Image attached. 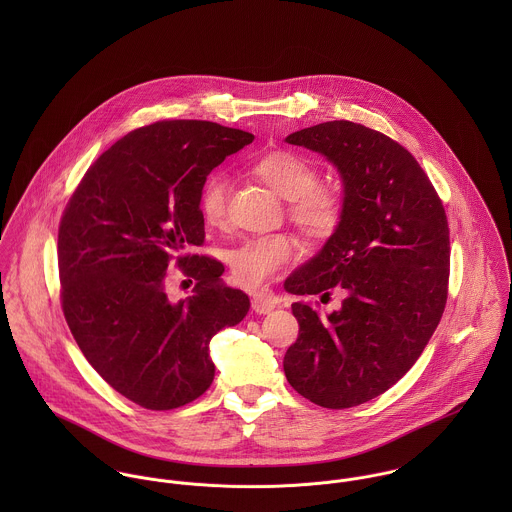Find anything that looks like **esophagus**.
<instances>
[{
  "label": "esophagus",
  "mask_w": 512,
  "mask_h": 512,
  "mask_svg": "<svg viewBox=\"0 0 512 512\" xmlns=\"http://www.w3.org/2000/svg\"><path fill=\"white\" fill-rule=\"evenodd\" d=\"M252 309L256 313H270L276 309V299L272 295H254L252 297Z\"/></svg>",
  "instance_id": "1"
}]
</instances>
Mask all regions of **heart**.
I'll return each mask as SVG.
<instances>
[{
    "mask_svg": "<svg viewBox=\"0 0 512 512\" xmlns=\"http://www.w3.org/2000/svg\"><path fill=\"white\" fill-rule=\"evenodd\" d=\"M250 171L276 195L288 201L290 219L309 236L327 238L343 220V195L327 185H317L319 175L303 155L278 149L252 161ZM228 181L222 173H213L203 183L199 209L209 226L219 228L226 220ZM297 244L288 234L256 236L240 242L228 252V264L234 280L258 290L268 284L295 258Z\"/></svg>",
    "mask_w": 512,
    "mask_h": 512,
    "instance_id": "1",
    "label": "heart"
}]
</instances>
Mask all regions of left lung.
<instances>
[{
    "label": "left lung",
    "mask_w": 512,
    "mask_h": 512,
    "mask_svg": "<svg viewBox=\"0 0 512 512\" xmlns=\"http://www.w3.org/2000/svg\"><path fill=\"white\" fill-rule=\"evenodd\" d=\"M321 153L343 183V220L286 280L295 295L345 293L321 315L293 303L299 337L286 353L293 390L323 408L386 392L418 361L438 327L449 278L443 205L414 155L355 122H323L286 138Z\"/></svg>",
    "instance_id": "1"
}]
</instances>
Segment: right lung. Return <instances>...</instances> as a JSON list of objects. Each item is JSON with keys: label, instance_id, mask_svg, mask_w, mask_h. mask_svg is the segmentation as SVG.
<instances>
[{"label": "right lung", "instance_id": "1", "mask_svg": "<svg viewBox=\"0 0 512 512\" xmlns=\"http://www.w3.org/2000/svg\"><path fill=\"white\" fill-rule=\"evenodd\" d=\"M252 140L215 122H155L104 151L65 209V319L92 368L147 410L199 398L215 378L211 339L250 309L246 293L220 282V262L187 250L205 240L199 195L207 175ZM171 259L198 280L195 296L166 297Z\"/></svg>", "mask_w": 512, "mask_h": 512}]
</instances>
